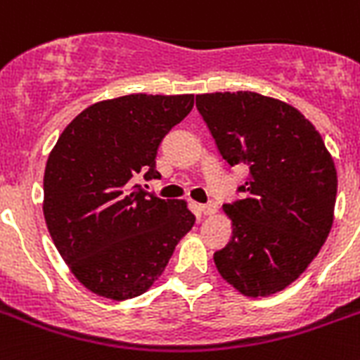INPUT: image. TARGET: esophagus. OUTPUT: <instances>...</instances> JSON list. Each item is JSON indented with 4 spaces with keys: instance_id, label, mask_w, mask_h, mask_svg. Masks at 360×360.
<instances>
[{
    "instance_id": "esophagus-1",
    "label": "esophagus",
    "mask_w": 360,
    "mask_h": 360,
    "mask_svg": "<svg viewBox=\"0 0 360 360\" xmlns=\"http://www.w3.org/2000/svg\"><path fill=\"white\" fill-rule=\"evenodd\" d=\"M198 209H200L201 214L210 216L214 214L216 210H218V207H216V203H205V205H198Z\"/></svg>"
}]
</instances>
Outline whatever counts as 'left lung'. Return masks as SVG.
Here are the masks:
<instances>
[{"label":"left lung","mask_w":360,"mask_h":360,"mask_svg":"<svg viewBox=\"0 0 360 360\" xmlns=\"http://www.w3.org/2000/svg\"><path fill=\"white\" fill-rule=\"evenodd\" d=\"M195 107L231 166L250 168L244 200L224 205L233 236L214 264L248 297L285 290L329 236L337 168L322 134L296 107L257 92L195 96Z\"/></svg>","instance_id":"8db88e82"}]
</instances>
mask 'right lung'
I'll return each instance as SVG.
<instances>
[{"label":"right lung","instance_id":"obj_1","mask_svg":"<svg viewBox=\"0 0 360 360\" xmlns=\"http://www.w3.org/2000/svg\"><path fill=\"white\" fill-rule=\"evenodd\" d=\"M194 94L103 99L60 133L44 172V220L63 261L96 296L124 302L150 290L194 226L185 200H160L131 179L160 177V142Z\"/></svg>","mask_w":360,"mask_h":360}]
</instances>
